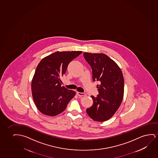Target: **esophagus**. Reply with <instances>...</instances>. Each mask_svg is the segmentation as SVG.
Masks as SVG:
<instances>
[{
    "instance_id": "1",
    "label": "esophagus",
    "mask_w": 158,
    "mask_h": 158,
    "mask_svg": "<svg viewBox=\"0 0 158 158\" xmlns=\"http://www.w3.org/2000/svg\"><path fill=\"white\" fill-rule=\"evenodd\" d=\"M77 95H78V96H79V97H83V96H85V95H86L85 93H81V92H77Z\"/></svg>"
}]
</instances>
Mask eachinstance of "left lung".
<instances>
[{"label": "left lung", "instance_id": "obj_1", "mask_svg": "<svg viewBox=\"0 0 158 158\" xmlns=\"http://www.w3.org/2000/svg\"><path fill=\"white\" fill-rule=\"evenodd\" d=\"M84 56L92 69V78L99 81V94L91 96L93 105L86 112L94 121L103 122L113 116L121 105L124 93V79L120 68L104 53L84 52Z\"/></svg>", "mask_w": 158, "mask_h": 158}]
</instances>
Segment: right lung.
Here are the masks:
<instances>
[{
	"mask_svg": "<svg viewBox=\"0 0 158 158\" xmlns=\"http://www.w3.org/2000/svg\"><path fill=\"white\" fill-rule=\"evenodd\" d=\"M82 51H57L41 59L31 82L35 105L44 114L56 116L65 110L76 92L61 86L60 78L67 66Z\"/></svg>",
	"mask_w": 158,
	"mask_h": 158,
	"instance_id": "add662e5",
	"label": "right lung"
}]
</instances>
